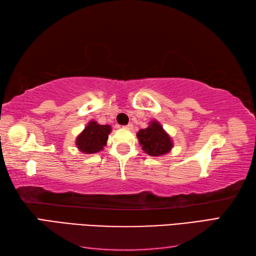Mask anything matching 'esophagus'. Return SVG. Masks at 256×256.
<instances>
[{
    "mask_svg": "<svg viewBox=\"0 0 256 256\" xmlns=\"http://www.w3.org/2000/svg\"><path fill=\"white\" fill-rule=\"evenodd\" d=\"M123 128H126V130H132V128H133V124H132V123H128V125H124Z\"/></svg>",
    "mask_w": 256,
    "mask_h": 256,
    "instance_id": "obj_1",
    "label": "esophagus"
}]
</instances>
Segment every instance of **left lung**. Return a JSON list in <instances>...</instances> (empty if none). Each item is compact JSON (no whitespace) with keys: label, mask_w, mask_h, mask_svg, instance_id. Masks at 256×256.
<instances>
[{"label":"left lung","mask_w":256,"mask_h":256,"mask_svg":"<svg viewBox=\"0 0 256 256\" xmlns=\"http://www.w3.org/2000/svg\"><path fill=\"white\" fill-rule=\"evenodd\" d=\"M140 145L146 154L162 156L172 148V140L162 125L154 120L146 128L140 130L136 134Z\"/></svg>","instance_id":"obj_1"}]
</instances>
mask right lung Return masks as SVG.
<instances>
[{
  "instance_id": "add662e5",
  "label": "right lung",
  "mask_w": 256,
  "mask_h": 256,
  "mask_svg": "<svg viewBox=\"0 0 256 256\" xmlns=\"http://www.w3.org/2000/svg\"><path fill=\"white\" fill-rule=\"evenodd\" d=\"M111 133L110 125H101L96 121H90L81 132L76 145L84 154H94L103 150L106 145L108 134Z\"/></svg>"
}]
</instances>
